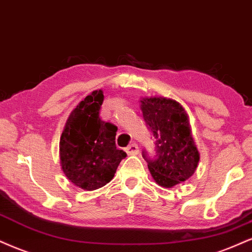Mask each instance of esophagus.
<instances>
[{"mask_svg":"<svg viewBox=\"0 0 252 252\" xmlns=\"http://www.w3.org/2000/svg\"><path fill=\"white\" fill-rule=\"evenodd\" d=\"M126 154H128V155H137L138 151H139L138 145L136 143H131L130 145H128V147H126Z\"/></svg>","mask_w":252,"mask_h":252,"instance_id":"esophagus-1","label":"esophagus"}]
</instances>
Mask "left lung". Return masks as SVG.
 Instances as JSON below:
<instances>
[{
  "instance_id": "8db88e82",
  "label": "left lung",
  "mask_w": 252,
  "mask_h": 252,
  "mask_svg": "<svg viewBox=\"0 0 252 252\" xmlns=\"http://www.w3.org/2000/svg\"><path fill=\"white\" fill-rule=\"evenodd\" d=\"M141 109L155 144V155L143 150L142 156L156 183L171 188L191 177L199 154L184 108L174 99L147 97L141 101Z\"/></svg>"
}]
</instances>
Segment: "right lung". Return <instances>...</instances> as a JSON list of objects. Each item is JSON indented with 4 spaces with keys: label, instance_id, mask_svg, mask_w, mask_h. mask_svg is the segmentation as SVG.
Here are the masks:
<instances>
[{
    "label": "right lung",
    "instance_id": "right-lung-1",
    "mask_svg": "<svg viewBox=\"0 0 252 252\" xmlns=\"http://www.w3.org/2000/svg\"><path fill=\"white\" fill-rule=\"evenodd\" d=\"M102 90L88 95L72 110L60 141V159L68 180L82 189L96 190L113 180L126 154L115 143L117 126L104 122L99 110Z\"/></svg>",
    "mask_w": 252,
    "mask_h": 252
}]
</instances>
